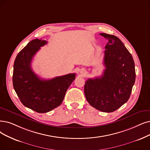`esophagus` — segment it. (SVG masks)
Listing matches in <instances>:
<instances>
[{
	"label": "esophagus",
	"mask_w": 150,
	"mask_h": 150,
	"mask_svg": "<svg viewBox=\"0 0 150 150\" xmlns=\"http://www.w3.org/2000/svg\"><path fill=\"white\" fill-rule=\"evenodd\" d=\"M81 73H84V71H81Z\"/></svg>",
	"instance_id": "1"
}]
</instances>
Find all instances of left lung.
Returning <instances> with one entry per match:
<instances>
[{
    "label": "left lung",
    "mask_w": 150,
    "mask_h": 150,
    "mask_svg": "<svg viewBox=\"0 0 150 150\" xmlns=\"http://www.w3.org/2000/svg\"><path fill=\"white\" fill-rule=\"evenodd\" d=\"M100 34L108 40L103 61L106 68L100 77L86 82L84 93L92 106L111 112L130 98L135 81V63L130 53L118 38L106 33Z\"/></svg>",
    "instance_id": "8db88e82"
}]
</instances>
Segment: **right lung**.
I'll return each instance as SVG.
<instances>
[{
  "label": "right lung",
  "mask_w": 150,
  "mask_h": 150,
  "mask_svg": "<svg viewBox=\"0 0 150 150\" xmlns=\"http://www.w3.org/2000/svg\"><path fill=\"white\" fill-rule=\"evenodd\" d=\"M46 44V40L38 39L29 42L17 55L13 65V85L18 97L24 106L39 113L49 112L62 104L76 76L72 73L45 80L34 73L32 59Z\"/></svg>",
  "instance_id": "add662e5"
}]
</instances>
